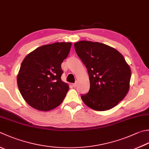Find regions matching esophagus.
Masks as SVG:
<instances>
[{"label":"esophagus","instance_id":"obj_1","mask_svg":"<svg viewBox=\"0 0 149 149\" xmlns=\"http://www.w3.org/2000/svg\"><path fill=\"white\" fill-rule=\"evenodd\" d=\"M77 82H75V83H74V84H72V85H73V86H74V87H76V86H77Z\"/></svg>","mask_w":149,"mask_h":149}]
</instances>
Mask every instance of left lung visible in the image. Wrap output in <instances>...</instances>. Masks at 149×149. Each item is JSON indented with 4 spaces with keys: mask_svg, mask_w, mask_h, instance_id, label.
Instances as JSON below:
<instances>
[{
    "mask_svg": "<svg viewBox=\"0 0 149 149\" xmlns=\"http://www.w3.org/2000/svg\"><path fill=\"white\" fill-rule=\"evenodd\" d=\"M74 47L89 75V91L81 96L84 103L97 111L117 105L130 87L131 70L124 57L113 48L97 42L81 40Z\"/></svg>",
    "mask_w": 149,
    "mask_h": 149,
    "instance_id": "1",
    "label": "left lung"
}]
</instances>
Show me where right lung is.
Returning <instances> with one entry per match:
<instances>
[{"instance_id": "1", "label": "right lung", "mask_w": 149, "mask_h": 149, "mask_svg": "<svg viewBox=\"0 0 149 149\" xmlns=\"http://www.w3.org/2000/svg\"><path fill=\"white\" fill-rule=\"evenodd\" d=\"M71 46V42H55L40 46L26 55L17 80L20 94L29 105L48 111L62 103L69 87L61 80V64Z\"/></svg>"}]
</instances>
